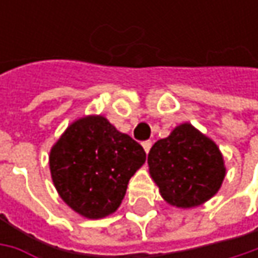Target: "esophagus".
<instances>
[{
	"label": "esophagus",
	"instance_id": "esophagus-1",
	"mask_svg": "<svg viewBox=\"0 0 258 258\" xmlns=\"http://www.w3.org/2000/svg\"><path fill=\"white\" fill-rule=\"evenodd\" d=\"M142 146H144L145 152L148 154V152L151 151V146H152V141H145V142H142Z\"/></svg>",
	"mask_w": 258,
	"mask_h": 258
}]
</instances>
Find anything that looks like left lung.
<instances>
[{
  "label": "left lung",
  "instance_id": "8db88e82",
  "mask_svg": "<svg viewBox=\"0 0 258 258\" xmlns=\"http://www.w3.org/2000/svg\"><path fill=\"white\" fill-rule=\"evenodd\" d=\"M149 172L166 203L197 207L218 192L224 176L223 155L210 138L192 124L175 127L148 155Z\"/></svg>",
  "mask_w": 258,
  "mask_h": 258
}]
</instances>
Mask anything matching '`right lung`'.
Segmentation results:
<instances>
[{"mask_svg": "<svg viewBox=\"0 0 258 258\" xmlns=\"http://www.w3.org/2000/svg\"><path fill=\"white\" fill-rule=\"evenodd\" d=\"M146 159L144 148L103 116H87L67 127L50 152L55 189L87 218L114 213L127 182Z\"/></svg>", "mask_w": 258, "mask_h": 258, "instance_id": "add662e5", "label": "right lung"}]
</instances>
